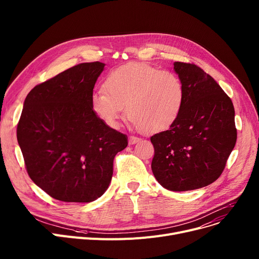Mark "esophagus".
Instances as JSON below:
<instances>
[{
  "label": "esophagus",
  "mask_w": 259,
  "mask_h": 259,
  "mask_svg": "<svg viewBox=\"0 0 259 259\" xmlns=\"http://www.w3.org/2000/svg\"><path fill=\"white\" fill-rule=\"evenodd\" d=\"M142 141V139L140 138H137V137H129V144L130 145H134L137 143H140Z\"/></svg>",
  "instance_id": "34e87169"
}]
</instances>
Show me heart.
Returning <instances> with one entry per match:
<instances>
[{"label": "heart", "mask_w": 259, "mask_h": 259, "mask_svg": "<svg viewBox=\"0 0 259 259\" xmlns=\"http://www.w3.org/2000/svg\"><path fill=\"white\" fill-rule=\"evenodd\" d=\"M185 102L182 79L171 71L147 64H128L108 74L104 91L91 95V107L108 126L116 128L124 114L144 133L169 129L179 118Z\"/></svg>", "instance_id": "obj_1"}]
</instances>
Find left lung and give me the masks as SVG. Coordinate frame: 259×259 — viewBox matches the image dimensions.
<instances>
[{
    "mask_svg": "<svg viewBox=\"0 0 259 259\" xmlns=\"http://www.w3.org/2000/svg\"><path fill=\"white\" fill-rule=\"evenodd\" d=\"M185 87L182 112L169 130L151 137L156 181L171 191L206 187L220 178L236 144L232 101L194 64L174 63Z\"/></svg>",
    "mask_w": 259,
    "mask_h": 259,
    "instance_id": "1",
    "label": "left lung"
}]
</instances>
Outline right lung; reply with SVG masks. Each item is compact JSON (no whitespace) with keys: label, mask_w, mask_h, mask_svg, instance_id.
<instances>
[{"label":"right lung","mask_w":259,"mask_h":259,"mask_svg":"<svg viewBox=\"0 0 259 259\" xmlns=\"http://www.w3.org/2000/svg\"><path fill=\"white\" fill-rule=\"evenodd\" d=\"M81 63L36 85L25 99L17 138L32 182L61 201L101 197L113 174V159L128 145L126 134L106 125L91 107L104 70Z\"/></svg>","instance_id":"add662e5"}]
</instances>
